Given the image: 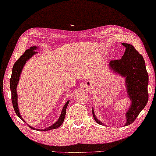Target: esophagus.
I'll return each mask as SVG.
<instances>
[{
  "label": "esophagus",
  "instance_id": "obj_1",
  "mask_svg": "<svg viewBox=\"0 0 156 156\" xmlns=\"http://www.w3.org/2000/svg\"><path fill=\"white\" fill-rule=\"evenodd\" d=\"M92 83L91 81H87L86 84H85V87L86 88H90L92 87Z\"/></svg>",
  "mask_w": 156,
  "mask_h": 156
}]
</instances>
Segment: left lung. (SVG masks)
I'll return each mask as SVG.
<instances>
[{
  "label": "left lung",
  "instance_id": "left-lung-1",
  "mask_svg": "<svg viewBox=\"0 0 156 156\" xmlns=\"http://www.w3.org/2000/svg\"><path fill=\"white\" fill-rule=\"evenodd\" d=\"M122 45L126 48V51L122 58L111 61L108 66L115 73H118L126 79V90L131 101L130 107L126 113V126L136 119L147 103L149 76L142 55L130 44L124 43ZM92 114L96 123L104 125L97 119L93 108Z\"/></svg>",
  "mask_w": 156,
  "mask_h": 156
}]
</instances>
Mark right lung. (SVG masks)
<instances>
[{"instance_id":"right-lung-1","label":"right lung","mask_w":156,"mask_h":156,"mask_svg":"<svg viewBox=\"0 0 156 156\" xmlns=\"http://www.w3.org/2000/svg\"><path fill=\"white\" fill-rule=\"evenodd\" d=\"M38 47L37 46H33V47H30V48L26 49L25 52L23 53V55H22V56H20V58L17 60L16 63L14 64L13 69H12V74H11V77L10 79V88H11V100H12V103L13 106V108L15 111H16V113L17 116H18L20 119L23 120V122H25L24 120L23 119V118L21 116V115L19 111V108H18V104H17V84L19 83V79L20 75H21L22 70L25 64L26 63V61H28L30 58L32 56V55L36 54L37 51H34V50L37 49ZM69 101H67L66 102V104L64 105L63 107L62 111V113L60 114V116L59 118H58V121L54 123V124L49 126V127L47 128L46 129H43V130H40V129H36L32 128V126H28L30 127V128L33 129V130H41V131H48L49 130H53V129H55L62 124V123L64 120V118H65V115H66V110L67 108V106H68Z\"/></svg>"}]
</instances>
